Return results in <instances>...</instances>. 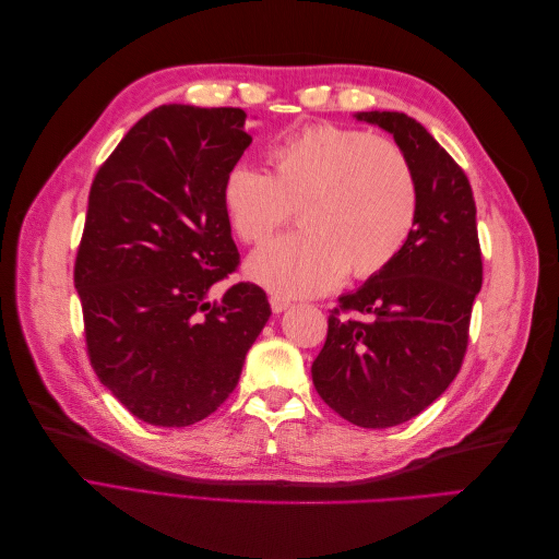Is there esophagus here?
Returning <instances> with one entry per match:
<instances>
[{
  "mask_svg": "<svg viewBox=\"0 0 559 559\" xmlns=\"http://www.w3.org/2000/svg\"><path fill=\"white\" fill-rule=\"evenodd\" d=\"M289 306H292V300H289V298H284V296H280V294L270 296V308H273V312H275V314L284 312V310L289 308Z\"/></svg>",
  "mask_w": 559,
  "mask_h": 559,
  "instance_id": "esophagus-1",
  "label": "esophagus"
}]
</instances>
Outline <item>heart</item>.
Returning <instances> with one entry per match:
<instances>
[{
	"mask_svg": "<svg viewBox=\"0 0 559 559\" xmlns=\"http://www.w3.org/2000/svg\"><path fill=\"white\" fill-rule=\"evenodd\" d=\"M270 175L233 165L224 210L247 245L292 222L300 230L259 249L247 275L267 292L302 298L345 277L368 280L403 251L417 224L419 183L405 151L361 128L310 121L265 148Z\"/></svg>",
	"mask_w": 559,
	"mask_h": 559,
	"instance_id": "heart-1",
	"label": "heart"
}]
</instances>
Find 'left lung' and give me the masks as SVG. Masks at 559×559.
<instances>
[{
    "instance_id": "obj_1",
    "label": "left lung",
    "mask_w": 559,
    "mask_h": 559,
    "mask_svg": "<svg viewBox=\"0 0 559 559\" xmlns=\"http://www.w3.org/2000/svg\"><path fill=\"white\" fill-rule=\"evenodd\" d=\"M357 118L392 132L411 158L419 212L399 257L337 298L312 382L343 419L386 429L429 408L460 373L483 253L468 177L427 128L401 111Z\"/></svg>"
}]
</instances>
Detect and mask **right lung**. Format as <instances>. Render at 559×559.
I'll return each instance as SVG.
<instances>
[{
  "mask_svg": "<svg viewBox=\"0 0 559 559\" xmlns=\"http://www.w3.org/2000/svg\"><path fill=\"white\" fill-rule=\"evenodd\" d=\"M238 107L163 105L99 165L74 263L88 359L154 427H189L235 386L270 302L261 286L210 289L240 265L222 186L251 134Z\"/></svg>",
  "mask_w": 559,
  "mask_h": 559,
  "instance_id": "obj_1",
  "label": "right lung"
}]
</instances>
